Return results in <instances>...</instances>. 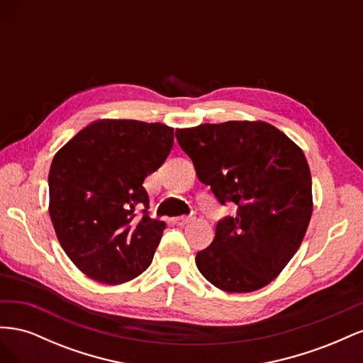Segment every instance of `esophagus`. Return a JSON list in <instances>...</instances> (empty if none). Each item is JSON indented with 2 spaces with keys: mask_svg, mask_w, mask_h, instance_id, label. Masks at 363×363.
<instances>
[{
  "mask_svg": "<svg viewBox=\"0 0 363 363\" xmlns=\"http://www.w3.org/2000/svg\"><path fill=\"white\" fill-rule=\"evenodd\" d=\"M192 221H195V216H194V215H189V216H177V218H174V223H175V224H179V225H186V224H189V223H192Z\"/></svg>",
  "mask_w": 363,
  "mask_h": 363,
  "instance_id": "1",
  "label": "esophagus"
}]
</instances>
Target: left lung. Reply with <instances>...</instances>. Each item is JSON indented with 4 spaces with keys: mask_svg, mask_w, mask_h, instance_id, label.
Listing matches in <instances>:
<instances>
[{
    "mask_svg": "<svg viewBox=\"0 0 363 363\" xmlns=\"http://www.w3.org/2000/svg\"><path fill=\"white\" fill-rule=\"evenodd\" d=\"M201 183L221 204H236L216 224L195 263L213 286L252 292L267 286L303 242L312 216V177L301 148L263 121H228L175 131Z\"/></svg>",
    "mask_w": 363,
    "mask_h": 363,
    "instance_id": "8db88e82",
    "label": "left lung"
}]
</instances>
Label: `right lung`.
<instances>
[{
  "instance_id": "obj_1",
  "label": "right lung",
  "mask_w": 363,
  "mask_h": 363,
  "mask_svg": "<svg viewBox=\"0 0 363 363\" xmlns=\"http://www.w3.org/2000/svg\"><path fill=\"white\" fill-rule=\"evenodd\" d=\"M172 145L168 125L101 119L56 152L50 216L62 248L87 277L121 284L150 267L167 224L150 218L142 184Z\"/></svg>"
}]
</instances>
